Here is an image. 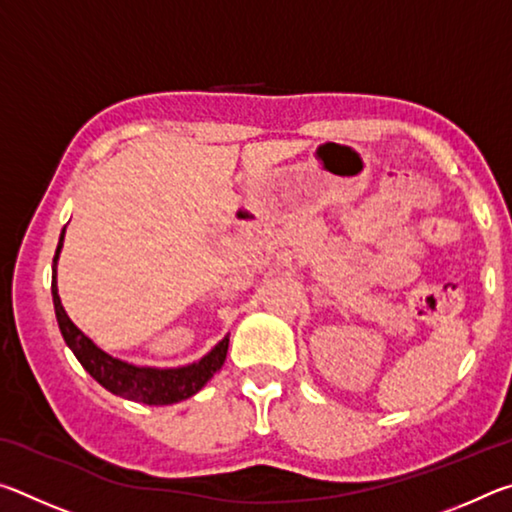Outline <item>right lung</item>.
Returning a JSON list of instances; mask_svg holds the SVG:
<instances>
[{
	"mask_svg": "<svg viewBox=\"0 0 512 512\" xmlns=\"http://www.w3.org/2000/svg\"><path fill=\"white\" fill-rule=\"evenodd\" d=\"M63 239H65V228L60 232L58 248L54 255V266H51V296H54V309H56L60 334H63L69 350L74 352V357L81 361V366L88 370L103 388H108L110 393H115L131 402L155 404V406L176 404L201 391L207 381L214 377V372L221 370L223 366L225 354H228V343H230L228 336L216 343L201 361L189 363V366H183V368H140V366H133V363L110 357V354L97 348V345H94L88 336H85L81 329L69 320L63 305H60L58 284H56V264L60 257V248H63Z\"/></svg>",
	"mask_w": 512,
	"mask_h": 512,
	"instance_id": "obj_1",
	"label": "right lung"
}]
</instances>
